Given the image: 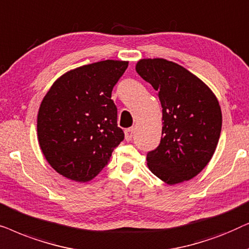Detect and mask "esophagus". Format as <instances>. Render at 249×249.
I'll return each mask as SVG.
<instances>
[{
    "label": "esophagus",
    "instance_id": "34e87169",
    "mask_svg": "<svg viewBox=\"0 0 249 249\" xmlns=\"http://www.w3.org/2000/svg\"><path fill=\"white\" fill-rule=\"evenodd\" d=\"M134 132H135V128H134V127L125 129V131H124V134H125V141L130 142L131 139H132V136H134Z\"/></svg>",
    "mask_w": 249,
    "mask_h": 249
}]
</instances>
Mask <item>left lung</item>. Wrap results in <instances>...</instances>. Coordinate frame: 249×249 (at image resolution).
I'll return each mask as SVG.
<instances>
[{"label":"left lung","mask_w":249,"mask_h":249,"mask_svg":"<svg viewBox=\"0 0 249 249\" xmlns=\"http://www.w3.org/2000/svg\"><path fill=\"white\" fill-rule=\"evenodd\" d=\"M136 71L158 91L162 105V137L158 147L147 153L149 170L169 185L194 178L219 142L222 113L215 95L171 61L142 59Z\"/></svg>","instance_id":"8db88e82"}]
</instances>
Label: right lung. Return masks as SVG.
Masks as SVG:
<instances>
[{
	"label": "right lung",
	"instance_id": "1",
	"mask_svg": "<svg viewBox=\"0 0 249 249\" xmlns=\"http://www.w3.org/2000/svg\"><path fill=\"white\" fill-rule=\"evenodd\" d=\"M128 68L107 60L71 70L47 91L39 107L37 134L51 166L70 180L89 181L124 141L112 89Z\"/></svg>",
	"mask_w": 249,
	"mask_h": 249
}]
</instances>
